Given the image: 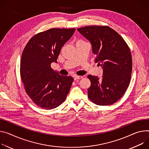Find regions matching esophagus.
I'll use <instances>...</instances> for the list:
<instances>
[{
  "mask_svg": "<svg viewBox=\"0 0 149 149\" xmlns=\"http://www.w3.org/2000/svg\"><path fill=\"white\" fill-rule=\"evenodd\" d=\"M83 78V76H79V75H75L74 76V80H78V79H81Z\"/></svg>",
  "mask_w": 149,
  "mask_h": 149,
  "instance_id": "1",
  "label": "esophagus"
}]
</instances>
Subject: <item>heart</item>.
Returning <instances> with one entry per match:
<instances>
[{
  "instance_id": "obj_1",
  "label": "heart",
  "mask_w": 149,
  "mask_h": 149,
  "mask_svg": "<svg viewBox=\"0 0 149 149\" xmlns=\"http://www.w3.org/2000/svg\"><path fill=\"white\" fill-rule=\"evenodd\" d=\"M79 42H83V41H81V40H78L77 43H79Z\"/></svg>"
}]
</instances>
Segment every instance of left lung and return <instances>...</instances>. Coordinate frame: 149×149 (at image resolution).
Masks as SVG:
<instances>
[{
	"label": "left lung",
	"mask_w": 149,
	"mask_h": 149,
	"mask_svg": "<svg viewBox=\"0 0 149 149\" xmlns=\"http://www.w3.org/2000/svg\"><path fill=\"white\" fill-rule=\"evenodd\" d=\"M77 30L90 42L96 62L103 68L101 79L87 76L91 82L88 97L97 105L113 104L123 97L130 83L132 61L130 47L116 31L106 25L86 26Z\"/></svg>",
	"instance_id": "8db88e82"
}]
</instances>
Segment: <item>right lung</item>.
<instances>
[{
  "label": "right lung",
  "instance_id": "1",
  "mask_svg": "<svg viewBox=\"0 0 149 149\" xmlns=\"http://www.w3.org/2000/svg\"><path fill=\"white\" fill-rule=\"evenodd\" d=\"M75 28L51 29L34 36L22 53L20 75L26 93L38 107L54 109L66 99L74 78L59 75L51 68Z\"/></svg>",
  "mask_w": 149,
  "mask_h": 149
}]
</instances>
